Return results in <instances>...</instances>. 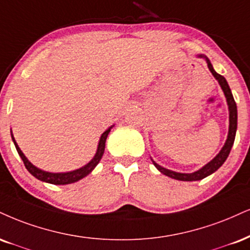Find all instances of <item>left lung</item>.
Returning <instances> with one entry per match:
<instances>
[{"instance_id": "obj_1", "label": "left lung", "mask_w": 250, "mask_h": 250, "mask_svg": "<svg viewBox=\"0 0 250 250\" xmlns=\"http://www.w3.org/2000/svg\"><path fill=\"white\" fill-rule=\"evenodd\" d=\"M199 57L203 58L204 56L200 55ZM204 58L206 59L207 66H208L211 73L214 76L215 79L219 81V83H220L222 91H224L225 96H226V99H227L228 108H229V131H228L227 141H226V143H225L224 148L221 149V151L219 152V154L216 155L208 164H206L205 167H201L200 170L195 171V172H193V173L174 172V171L165 169V167H161V165H158L157 163H155V162L152 161V163H154L155 167H157V170L161 171V172L165 174V176L171 177V178L177 179V180H183V182H193V180H200V179H204L207 176H209V174H212L213 172H215V171L218 170L219 167H220L221 165L225 163V161L227 159L228 155H229V152H230L231 146H233L234 140H235L236 127H237V109H236L235 101H234L233 94H231L230 88H229V86H228L226 79H225L222 76H220V74L216 73V72L214 71V68H213L212 64L209 62V60L207 59L206 57H204Z\"/></svg>"}]
</instances>
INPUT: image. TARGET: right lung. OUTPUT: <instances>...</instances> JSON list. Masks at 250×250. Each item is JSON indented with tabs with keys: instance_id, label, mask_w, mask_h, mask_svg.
<instances>
[{
	"instance_id": "add662e5",
	"label": "right lung",
	"mask_w": 250,
	"mask_h": 250,
	"mask_svg": "<svg viewBox=\"0 0 250 250\" xmlns=\"http://www.w3.org/2000/svg\"><path fill=\"white\" fill-rule=\"evenodd\" d=\"M110 129H112V127L108 128L107 130L101 135L100 141H99L98 151H96L95 156L93 157V159L89 162L88 164H86L85 167H80V169H78V170L71 171V172H64V173L46 172V171H43V170L38 169V167H36L35 165H32L31 163H30V162L28 161V158H26L25 156H24L23 152L21 151V149L19 148V146H17V143L15 142V138L13 136V134H11V137H13L14 144H15V146H16L17 152H19L21 158H22V161H23L24 165H25L26 170H28L29 172L32 174V176L36 177V178L39 180H42V182L50 183V184L66 185V184H71V183H76V182H78V180L83 179V177L87 176V174L91 173L93 169H94L96 165H98V163L100 162V159L102 157V155H104V146H106V140H107L108 134H109Z\"/></svg>"
}]
</instances>
